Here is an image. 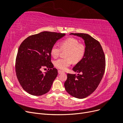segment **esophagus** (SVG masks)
Instances as JSON below:
<instances>
[{"instance_id": "1", "label": "esophagus", "mask_w": 123, "mask_h": 123, "mask_svg": "<svg viewBox=\"0 0 123 123\" xmlns=\"http://www.w3.org/2000/svg\"><path fill=\"white\" fill-rule=\"evenodd\" d=\"M58 74H62V73H64V71H62V70H58Z\"/></svg>"}]
</instances>
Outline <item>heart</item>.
<instances>
[{
  "label": "heart",
  "mask_w": 123,
  "mask_h": 123,
  "mask_svg": "<svg viewBox=\"0 0 123 123\" xmlns=\"http://www.w3.org/2000/svg\"><path fill=\"white\" fill-rule=\"evenodd\" d=\"M61 48L57 44H54L51 50V55L54 58L57 57L62 50H67L66 53V58H59L54 62L56 67L61 70H65L72 62L77 63L84 56L86 47L80 43L77 39L70 37L61 42Z\"/></svg>",
  "instance_id": "1"
}]
</instances>
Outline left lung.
<instances>
[{
  "label": "left lung",
  "mask_w": 123,
  "mask_h": 123,
  "mask_svg": "<svg viewBox=\"0 0 123 123\" xmlns=\"http://www.w3.org/2000/svg\"><path fill=\"white\" fill-rule=\"evenodd\" d=\"M84 40L86 52L83 58L72 70L81 74H67L64 86L66 91L77 98H84L97 88L105 70V57L100 43L90 35L85 33H70Z\"/></svg>",
  "instance_id": "obj_1"
}]
</instances>
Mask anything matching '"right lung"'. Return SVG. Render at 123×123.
Segmentation results:
<instances>
[{
    "label": "right lung",
    "mask_w": 123,
    "mask_h": 123,
    "mask_svg": "<svg viewBox=\"0 0 123 123\" xmlns=\"http://www.w3.org/2000/svg\"><path fill=\"white\" fill-rule=\"evenodd\" d=\"M65 33L44 31L29 36L21 43L15 63L17 79L24 90L32 95L47 93L58 74L51 62V48ZM46 68L48 71L43 73Z\"/></svg>",
    "instance_id": "obj_1"
}]
</instances>
